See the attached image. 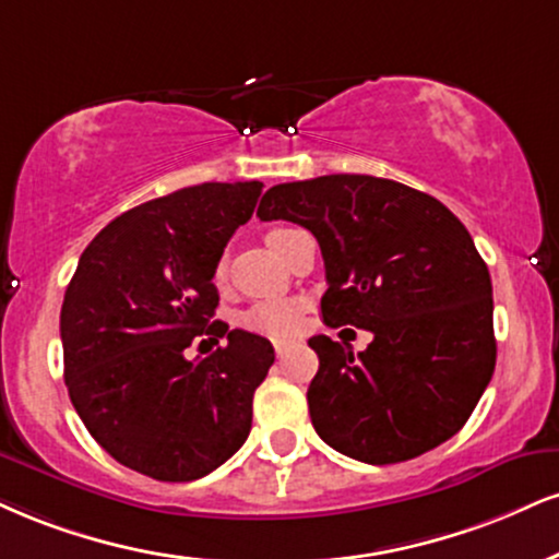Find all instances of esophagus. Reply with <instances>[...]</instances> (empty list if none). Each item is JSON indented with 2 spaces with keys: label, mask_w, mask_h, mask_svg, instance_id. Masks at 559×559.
Wrapping results in <instances>:
<instances>
[{
  "label": "esophagus",
  "mask_w": 559,
  "mask_h": 559,
  "mask_svg": "<svg viewBox=\"0 0 559 559\" xmlns=\"http://www.w3.org/2000/svg\"><path fill=\"white\" fill-rule=\"evenodd\" d=\"M275 354H278V356H284V352H286V348H288V344H284V341H275Z\"/></svg>",
  "instance_id": "1"
}]
</instances>
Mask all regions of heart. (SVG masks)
Segmentation results:
<instances>
[{"mask_svg":"<svg viewBox=\"0 0 559 559\" xmlns=\"http://www.w3.org/2000/svg\"><path fill=\"white\" fill-rule=\"evenodd\" d=\"M284 228H275L267 234V239L281 234ZM224 273V265L218 267V275ZM301 301L299 299H262L254 301L241 312L239 325L250 333L271 335V338H292L301 325Z\"/></svg>","mask_w":559,"mask_h":559,"instance_id":"heart-1","label":"heart"}]
</instances>
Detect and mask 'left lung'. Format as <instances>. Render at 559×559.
I'll return each mask as SVG.
<instances>
[{"instance_id":"8db88e82","label":"left lung","mask_w":559,"mask_h":559,"mask_svg":"<svg viewBox=\"0 0 559 559\" xmlns=\"http://www.w3.org/2000/svg\"><path fill=\"white\" fill-rule=\"evenodd\" d=\"M260 221H292L318 239L325 325L374 335L354 356L328 335L309 346L312 427L372 466L453 437L495 372L492 281L472 234L432 194L367 174H328L265 192Z\"/></svg>"}]
</instances>
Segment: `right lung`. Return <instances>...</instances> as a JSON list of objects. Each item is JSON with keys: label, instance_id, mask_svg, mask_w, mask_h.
<instances>
[{"label": "right lung", "instance_id": "1", "mask_svg": "<svg viewBox=\"0 0 559 559\" xmlns=\"http://www.w3.org/2000/svg\"><path fill=\"white\" fill-rule=\"evenodd\" d=\"M260 192L262 181L185 187L114 218L80 254L59 314L64 382L93 440L132 472L200 479L250 435L275 352L213 320V275ZM194 334L227 346L187 360Z\"/></svg>", "mask_w": 559, "mask_h": 559}]
</instances>
